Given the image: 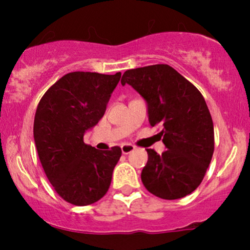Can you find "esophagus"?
I'll list each match as a JSON object with an SVG mask.
<instances>
[{"instance_id": "1", "label": "esophagus", "mask_w": 250, "mask_h": 250, "mask_svg": "<svg viewBox=\"0 0 250 250\" xmlns=\"http://www.w3.org/2000/svg\"><path fill=\"white\" fill-rule=\"evenodd\" d=\"M135 149V147L133 145H128V143H125V145L121 146V150H122V154H129L131 153Z\"/></svg>"}]
</instances>
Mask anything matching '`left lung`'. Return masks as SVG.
Listing matches in <instances>:
<instances>
[{
    "label": "left lung",
    "instance_id": "left-lung-1",
    "mask_svg": "<svg viewBox=\"0 0 250 250\" xmlns=\"http://www.w3.org/2000/svg\"><path fill=\"white\" fill-rule=\"evenodd\" d=\"M146 100L151 127L161 125L167 150L147 149L141 180L165 200L189 195L200 186L214 153V125L202 94L168 64L127 70L121 80Z\"/></svg>",
    "mask_w": 250,
    "mask_h": 250
}]
</instances>
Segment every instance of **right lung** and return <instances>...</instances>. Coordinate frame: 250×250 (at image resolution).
<instances>
[{"mask_svg": "<svg viewBox=\"0 0 250 250\" xmlns=\"http://www.w3.org/2000/svg\"><path fill=\"white\" fill-rule=\"evenodd\" d=\"M121 73L74 71L45 91L37 105L34 140L40 161L56 193L75 206L104 196L121 148L101 151L85 145L84 133L104 115Z\"/></svg>", "mask_w": 250, "mask_h": 250, "instance_id": "obj_1", "label": "right lung"}]
</instances>
